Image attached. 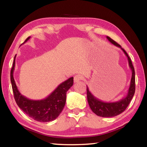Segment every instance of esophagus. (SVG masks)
I'll list each match as a JSON object with an SVG mask.
<instances>
[{"instance_id":"34e87169","label":"esophagus","mask_w":147,"mask_h":147,"mask_svg":"<svg viewBox=\"0 0 147 147\" xmlns=\"http://www.w3.org/2000/svg\"><path fill=\"white\" fill-rule=\"evenodd\" d=\"M83 79V76L80 75V74H76V75L74 76V83H76V82H78L82 80Z\"/></svg>"}]
</instances>
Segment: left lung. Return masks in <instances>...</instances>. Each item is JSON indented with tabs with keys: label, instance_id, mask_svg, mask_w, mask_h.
I'll use <instances>...</instances> for the list:
<instances>
[{
	"label": "left lung",
	"instance_id": "left-lung-1",
	"mask_svg": "<svg viewBox=\"0 0 147 147\" xmlns=\"http://www.w3.org/2000/svg\"><path fill=\"white\" fill-rule=\"evenodd\" d=\"M106 38L110 41L114 45L119 47L124 52L125 55L128 58L129 67L131 70V78L130 82V88L128 89V91L125 97L121 99V100L113 102H105L101 101L99 99L96 98L93 94H92L88 87L87 86V97L89 107L93 111V112L96 114V115L102 117H112L119 115L125 110L128 106L130 104V101L132 99L134 94L135 93L136 85H135V71H134V66L131 63V59L128 56L126 52L122 48L120 45L111 39L109 37L107 36Z\"/></svg>",
	"mask_w": 147,
	"mask_h": 147
}]
</instances>
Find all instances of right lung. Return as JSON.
Masks as SVG:
<instances>
[{
    "label": "right lung",
    "mask_w": 147,
    "mask_h": 147,
    "mask_svg": "<svg viewBox=\"0 0 147 147\" xmlns=\"http://www.w3.org/2000/svg\"><path fill=\"white\" fill-rule=\"evenodd\" d=\"M30 37H28L23 43ZM16 57L10 73L11 83L14 98L18 106L30 117L39 122H50L54 121L63 110L66 102V93L73 85V77H71L59 84L57 88L47 98L42 100H30L22 95L19 91L13 78V71L16 64Z\"/></svg>",
    "instance_id": "right-lung-1"
}]
</instances>
